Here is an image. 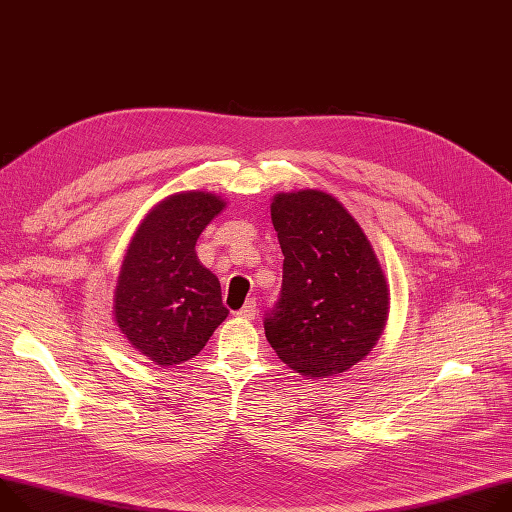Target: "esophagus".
I'll return each mask as SVG.
<instances>
[{
  "label": "esophagus",
  "mask_w": 512,
  "mask_h": 512,
  "mask_svg": "<svg viewBox=\"0 0 512 512\" xmlns=\"http://www.w3.org/2000/svg\"><path fill=\"white\" fill-rule=\"evenodd\" d=\"M255 314H257V302L251 298V300H247L245 302V306L237 312V316L239 318H245V320H253L255 318Z\"/></svg>",
  "instance_id": "obj_1"
}]
</instances>
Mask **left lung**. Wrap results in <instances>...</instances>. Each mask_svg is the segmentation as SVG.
I'll return each mask as SVG.
<instances>
[{"label": "left lung", "mask_w": 512, "mask_h": 512, "mask_svg": "<svg viewBox=\"0 0 512 512\" xmlns=\"http://www.w3.org/2000/svg\"><path fill=\"white\" fill-rule=\"evenodd\" d=\"M271 222L284 280L265 337L306 380L343 374L384 333L390 288L382 263L359 222L327 192L275 194Z\"/></svg>", "instance_id": "8db88e82"}]
</instances>
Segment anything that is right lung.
I'll list each match as a JSON object with an SVG mask.
<instances>
[{
  "mask_svg": "<svg viewBox=\"0 0 512 512\" xmlns=\"http://www.w3.org/2000/svg\"><path fill=\"white\" fill-rule=\"evenodd\" d=\"M226 208L212 192H177L138 224L114 290V322L128 347L159 367L198 355L228 316L218 277L196 253L198 237Z\"/></svg>",
  "mask_w": 512,
  "mask_h": 512,
  "instance_id": "right-lung-1",
  "label": "right lung"
}]
</instances>
